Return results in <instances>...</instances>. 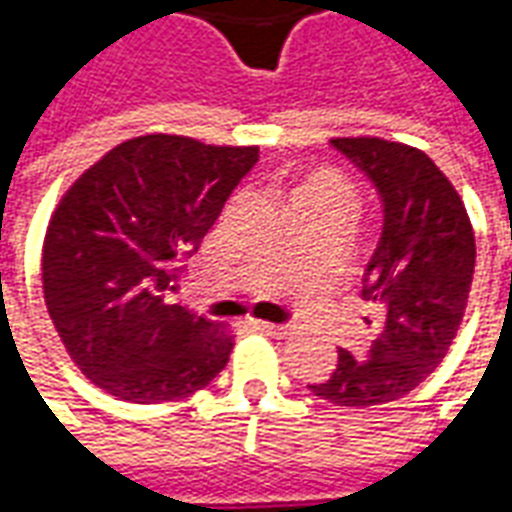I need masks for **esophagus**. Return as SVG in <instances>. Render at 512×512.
Here are the masks:
<instances>
[{"instance_id": "34e87169", "label": "esophagus", "mask_w": 512, "mask_h": 512, "mask_svg": "<svg viewBox=\"0 0 512 512\" xmlns=\"http://www.w3.org/2000/svg\"><path fill=\"white\" fill-rule=\"evenodd\" d=\"M255 329H260V332L268 334V337H290V334H293L290 326H282V323H268V321H257Z\"/></svg>"}]
</instances>
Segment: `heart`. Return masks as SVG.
Returning a JSON list of instances; mask_svg holds the SVG:
<instances>
[{
  "label": "heart",
  "instance_id": "b5f03b06",
  "mask_svg": "<svg viewBox=\"0 0 512 512\" xmlns=\"http://www.w3.org/2000/svg\"><path fill=\"white\" fill-rule=\"evenodd\" d=\"M296 202H312V205H323L348 216L354 208V189L340 172L315 169L310 178L304 180V186L296 191Z\"/></svg>",
  "mask_w": 512,
  "mask_h": 512
}]
</instances>
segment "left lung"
Listing matches in <instances>:
<instances>
[{
  "label": "left lung",
  "instance_id": "left-lung-1",
  "mask_svg": "<svg viewBox=\"0 0 512 512\" xmlns=\"http://www.w3.org/2000/svg\"><path fill=\"white\" fill-rule=\"evenodd\" d=\"M332 145L373 180L384 202L362 288L378 337L367 359L340 348L332 376L310 392L334 406L365 408L406 397L441 365L461 329L477 252L461 194L422 150L378 136H337Z\"/></svg>",
  "mask_w": 512,
  "mask_h": 512
}]
</instances>
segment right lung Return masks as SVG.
I'll list each match as a JSON object with an SVG mask.
<instances>
[{"label": "right lung", "mask_w": 512, "mask_h": 512, "mask_svg": "<svg viewBox=\"0 0 512 512\" xmlns=\"http://www.w3.org/2000/svg\"><path fill=\"white\" fill-rule=\"evenodd\" d=\"M257 147L134 136L84 169L51 213L43 296L84 376L131 403L194 395L233 351L224 323L169 304L191 257L249 169Z\"/></svg>", "instance_id": "1"}]
</instances>
